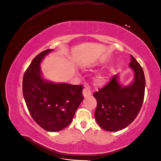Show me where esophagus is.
Here are the masks:
<instances>
[{"label": "esophagus", "mask_w": 161, "mask_h": 161, "mask_svg": "<svg viewBox=\"0 0 161 161\" xmlns=\"http://www.w3.org/2000/svg\"><path fill=\"white\" fill-rule=\"evenodd\" d=\"M83 97L85 98L91 95V91L90 88L88 87H86L85 88H84L83 90Z\"/></svg>", "instance_id": "1"}]
</instances>
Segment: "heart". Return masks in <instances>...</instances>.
<instances>
[{
	"mask_svg": "<svg viewBox=\"0 0 161 161\" xmlns=\"http://www.w3.org/2000/svg\"><path fill=\"white\" fill-rule=\"evenodd\" d=\"M106 81V80L105 77H100L98 79V82L100 84H101V85H103V84L105 83Z\"/></svg>",
	"mask_w": 161,
	"mask_h": 161,
	"instance_id": "obj_1",
	"label": "heart"
}]
</instances>
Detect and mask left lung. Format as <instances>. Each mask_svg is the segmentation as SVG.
I'll list each match as a JSON object with an SVG mask.
<instances>
[{
	"label": "left lung",
	"mask_w": 161,
	"mask_h": 161,
	"mask_svg": "<svg viewBox=\"0 0 161 161\" xmlns=\"http://www.w3.org/2000/svg\"><path fill=\"white\" fill-rule=\"evenodd\" d=\"M129 66L134 72V81L123 87L118 74L93 93L97 101L95 117L98 125L107 131H118L129 126L139 114L144 99L146 79L142 66L130 55Z\"/></svg>",
	"instance_id": "left-lung-1"
}]
</instances>
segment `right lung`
<instances>
[{
  "instance_id": "right-lung-1",
  "label": "right lung",
  "mask_w": 161,
  "mask_h": 161,
  "mask_svg": "<svg viewBox=\"0 0 161 161\" xmlns=\"http://www.w3.org/2000/svg\"><path fill=\"white\" fill-rule=\"evenodd\" d=\"M52 51L34 58L23 75V94L32 119L44 130L55 132L70 124L84 97L82 85L57 84L42 78L40 64Z\"/></svg>"
}]
</instances>
